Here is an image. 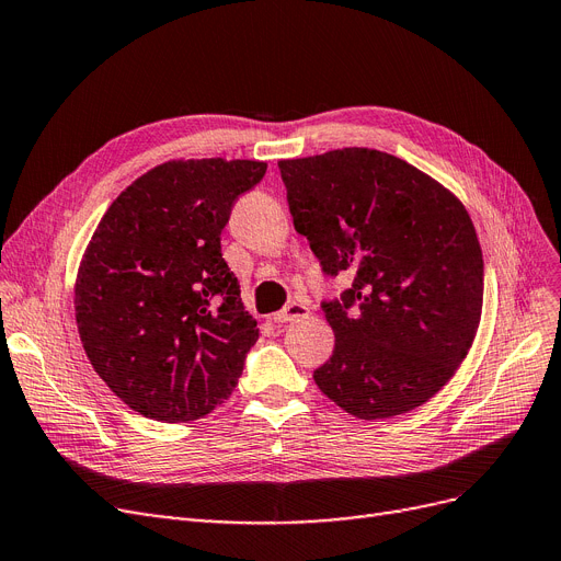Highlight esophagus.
Segmentation results:
<instances>
[{"label": "esophagus", "instance_id": "1", "mask_svg": "<svg viewBox=\"0 0 561 561\" xmlns=\"http://www.w3.org/2000/svg\"><path fill=\"white\" fill-rule=\"evenodd\" d=\"M307 313H309V307H307L305 302H288L282 311L273 313V321H275V323H290V321L305 319Z\"/></svg>", "mask_w": 561, "mask_h": 561}]
</instances>
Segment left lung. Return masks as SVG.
Segmentation results:
<instances>
[{
    "label": "left lung",
    "mask_w": 561,
    "mask_h": 561,
    "mask_svg": "<svg viewBox=\"0 0 561 561\" xmlns=\"http://www.w3.org/2000/svg\"><path fill=\"white\" fill-rule=\"evenodd\" d=\"M277 164L296 231L328 275L353 277L341 302H323L334 351L316 385L359 420L420 408L479 330L483 259L470 213L443 183L376 149Z\"/></svg>",
    "instance_id": "8db88e82"
}]
</instances>
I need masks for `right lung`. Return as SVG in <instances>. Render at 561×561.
<instances>
[{"label":"right lung","instance_id":"1","mask_svg":"<svg viewBox=\"0 0 561 561\" xmlns=\"http://www.w3.org/2000/svg\"><path fill=\"white\" fill-rule=\"evenodd\" d=\"M259 160H169L133 181L95 227L76 277L93 371L139 415L192 422L231 397L256 321L220 236Z\"/></svg>","mask_w":561,"mask_h":561}]
</instances>
